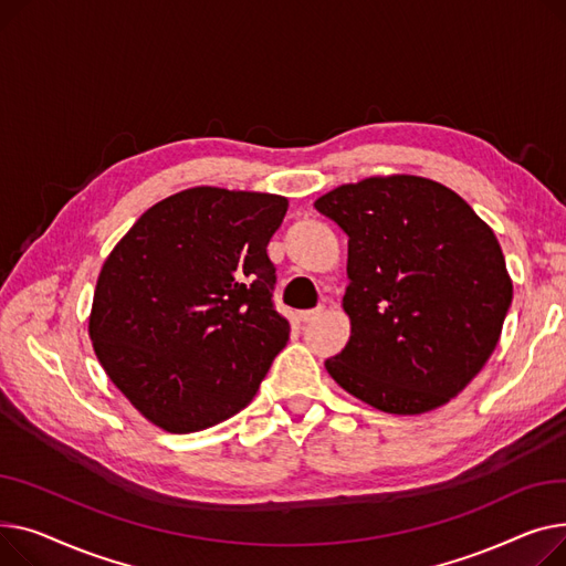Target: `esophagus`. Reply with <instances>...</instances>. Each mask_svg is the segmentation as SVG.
Masks as SVG:
<instances>
[{"mask_svg": "<svg viewBox=\"0 0 566 566\" xmlns=\"http://www.w3.org/2000/svg\"><path fill=\"white\" fill-rule=\"evenodd\" d=\"M322 311H324V306H317V308H311V311H302V313H298V319H302V322H313V319H317L322 315Z\"/></svg>", "mask_w": 566, "mask_h": 566, "instance_id": "obj_1", "label": "esophagus"}]
</instances>
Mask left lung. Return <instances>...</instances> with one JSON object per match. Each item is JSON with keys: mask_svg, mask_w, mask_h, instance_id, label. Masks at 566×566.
I'll use <instances>...</instances> for the list:
<instances>
[{"mask_svg": "<svg viewBox=\"0 0 566 566\" xmlns=\"http://www.w3.org/2000/svg\"><path fill=\"white\" fill-rule=\"evenodd\" d=\"M349 238V343L324 365L386 413L443 407L484 368L512 304L493 230L452 189L418 176L365 178L319 196Z\"/></svg>", "mask_w": 566, "mask_h": 566, "instance_id": "left-lung-1", "label": "left lung"}]
</instances>
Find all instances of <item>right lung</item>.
<instances>
[{"mask_svg": "<svg viewBox=\"0 0 566 566\" xmlns=\"http://www.w3.org/2000/svg\"><path fill=\"white\" fill-rule=\"evenodd\" d=\"M287 198L193 187L146 210L97 276L88 336L153 424L189 434L242 411L285 347L268 244Z\"/></svg>", "mask_w": 566, "mask_h": 566, "instance_id": "add662e5", "label": "right lung"}]
</instances>
